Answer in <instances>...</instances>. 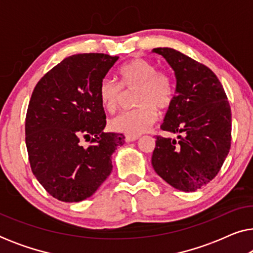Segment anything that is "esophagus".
Instances as JSON below:
<instances>
[{"label":"esophagus","mask_w":253,"mask_h":253,"mask_svg":"<svg viewBox=\"0 0 253 253\" xmlns=\"http://www.w3.org/2000/svg\"><path fill=\"white\" fill-rule=\"evenodd\" d=\"M138 139H139V136H129V134H126V143H130V141H134V140H138Z\"/></svg>","instance_id":"34e87169"}]
</instances>
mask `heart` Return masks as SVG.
<instances>
[{"mask_svg": "<svg viewBox=\"0 0 253 253\" xmlns=\"http://www.w3.org/2000/svg\"><path fill=\"white\" fill-rule=\"evenodd\" d=\"M120 85L110 78L102 79L99 99L107 112H115L123 96V90L136 89L133 103L137 108L123 112L109 121L110 129L129 136L144 133L158 119L159 110H167L175 95L174 79L168 72L158 71L153 62L132 58L119 69Z\"/></svg>", "mask_w": 253, "mask_h": 253, "instance_id": "obj_1", "label": "heart"}]
</instances>
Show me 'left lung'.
I'll return each instance as SVG.
<instances>
[{
	"mask_svg": "<svg viewBox=\"0 0 253 253\" xmlns=\"http://www.w3.org/2000/svg\"><path fill=\"white\" fill-rule=\"evenodd\" d=\"M174 70L175 95L157 136L154 170L172 188L193 192L220 171L230 150L231 112L221 83L205 65L172 48H154Z\"/></svg>",
	"mask_w": 253,
	"mask_h": 253,
	"instance_id": "1",
	"label": "left lung"
}]
</instances>
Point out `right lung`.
Wrapping results in <instances>:
<instances>
[{
  "label": "right lung",
  "instance_id": "obj_1",
  "mask_svg": "<svg viewBox=\"0 0 253 253\" xmlns=\"http://www.w3.org/2000/svg\"><path fill=\"white\" fill-rule=\"evenodd\" d=\"M119 56L78 54L64 58L38 82L25 121L32 172L61 202L91 197L112 172L123 134L103 132L106 114L99 86ZM83 139L91 141L83 148Z\"/></svg>",
  "mask_w": 253,
  "mask_h": 253
}]
</instances>
